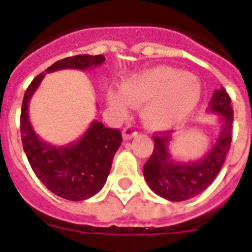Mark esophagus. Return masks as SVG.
<instances>
[{"label": "esophagus", "mask_w": 252, "mask_h": 252, "mask_svg": "<svg viewBox=\"0 0 252 252\" xmlns=\"http://www.w3.org/2000/svg\"><path fill=\"white\" fill-rule=\"evenodd\" d=\"M136 134H138V132H136L135 127H134V126H131V125H130V126H126V127L122 130V136H124V140H130V139H132L134 136H136Z\"/></svg>", "instance_id": "esophagus-1"}]
</instances>
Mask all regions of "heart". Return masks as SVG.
I'll return each instance as SVG.
<instances>
[{"mask_svg":"<svg viewBox=\"0 0 252 252\" xmlns=\"http://www.w3.org/2000/svg\"><path fill=\"white\" fill-rule=\"evenodd\" d=\"M202 88L192 75L170 66H158L131 75L122 82L121 92L110 91L108 104L120 114H126L130 104L143 102L142 118L147 127L165 131L186 121L200 100Z\"/></svg>","mask_w":252,"mask_h":252,"instance_id":"1","label":"heart"}]
</instances>
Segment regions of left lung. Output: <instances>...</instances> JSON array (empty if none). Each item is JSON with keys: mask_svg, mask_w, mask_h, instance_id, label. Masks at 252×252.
<instances>
[{"mask_svg": "<svg viewBox=\"0 0 252 252\" xmlns=\"http://www.w3.org/2000/svg\"><path fill=\"white\" fill-rule=\"evenodd\" d=\"M208 112L219 114L221 128L216 142L203 158L180 161L170 154L172 136H154L155 148L144 166L143 174L155 194L170 202H183L204 191L222 168L230 150L233 108L224 87L216 90L208 104Z\"/></svg>", "mask_w": 252, "mask_h": 252, "instance_id": "1", "label": "left lung"}]
</instances>
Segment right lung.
<instances>
[{
    "instance_id": "right-lung-1",
    "label": "right lung",
    "mask_w": 252,
    "mask_h": 252,
    "mask_svg": "<svg viewBox=\"0 0 252 252\" xmlns=\"http://www.w3.org/2000/svg\"><path fill=\"white\" fill-rule=\"evenodd\" d=\"M104 61L105 57L101 54H79L54 62L45 72L32 80L22 104V143L32 170L48 190L72 202L91 198L104 187L114 154L122 143V135L117 128H108L101 122L92 121L87 131L76 142L61 147L53 146L41 140L35 132L28 116V104L48 72L94 69Z\"/></svg>"
}]
</instances>
